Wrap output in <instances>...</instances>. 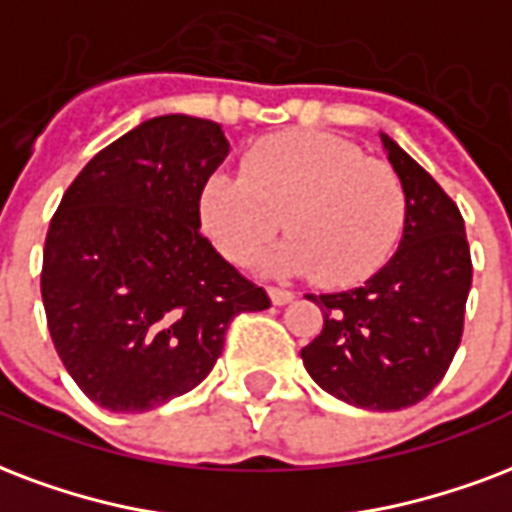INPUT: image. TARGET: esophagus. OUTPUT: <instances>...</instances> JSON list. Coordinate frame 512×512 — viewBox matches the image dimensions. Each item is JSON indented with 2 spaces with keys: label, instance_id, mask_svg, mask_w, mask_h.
<instances>
[{
  "label": "esophagus",
  "instance_id": "obj_1",
  "mask_svg": "<svg viewBox=\"0 0 512 512\" xmlns=\"http://www.w3.org/2000/svg\"><path fill=\"white\" fill-rule=\"evenodd\" d=\"M268 298L273 300V306H287L295 300V292L282 290V287H268Z\"/></svg>",
  "mask_w": 512,
  "mask_h": 512
}]
</instances>
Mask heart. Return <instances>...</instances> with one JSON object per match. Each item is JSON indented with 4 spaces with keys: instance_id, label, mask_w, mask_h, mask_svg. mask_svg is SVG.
I'll return each mask as SVG.
<instances>
[{
    "instance_id": "b5f03b06",
    "label": "heart",
    "mask_w": 512,
    "mask_h": 512,
    "mask_svg": "<svg viewBox=\"0 0 512 512\" xmlns=\"http://www.w3.org/2000/svg\"><path fill=\"white\" fill-rule=\"evenodd\" d=\"M201 225L230 263H249L279 233L290 241L265 268L317 273L330 287L368 279L405 230L403 182L392 166L319 131L265 136L244 155V174L217 171L198 195Z\"/></svg>"
}]
</instances>
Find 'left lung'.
<instances>
[{"mask_svg":"<svg viewBox=\"0 0 512 512\" xmlns=\"http://www.w3.org/2000/svg\"><path fill=\"white\" fill-rule=\"evenodd\" d=\"M381 144L408 201L400 247L362 287L308 298L325 327L300 357L327 395L368 411H403L454 360L473 263L454 201L395 139L381 134Z\"/></svg>","mask_w":512,"mask_h":512,"instance_id":"8db88e82","label":"left lung"}]
</instances>
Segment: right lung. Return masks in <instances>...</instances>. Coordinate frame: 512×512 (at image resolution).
Returning <instances> with one entry per match:
<instances>
[{
    "label": "right lung",
    "mask_w": 512,
    "mask_h": 512,
    "mask_svg": "<svg viewBox=\"0 0 512 512\" xmlns=\"http://www.w3.org/2000/svg\"><path fill=\"white\" fill-rule=\"evenodd\" d=\"M228 150L214 120H144L93 155L50 220V338L107 411L144 413L195 389L233 317L271 306L201 233L198 195Z\"/></svg>",
    "instance_id": "add662e5"
}]
</instances>
